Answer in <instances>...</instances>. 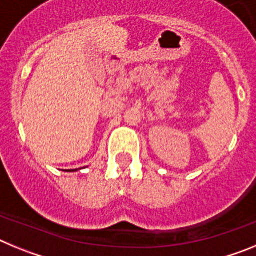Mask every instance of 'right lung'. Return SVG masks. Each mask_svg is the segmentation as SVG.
I'll use <instances>...</instances> for the list:
<instances>
[{
    "label": "right lung",
    "mask_w": 256,
    "mask_h": 256,
    "mask_svg": "<svg viewBox=\"0 0 256 256\" xmlns=\"http://www.w3.org/2000/svg\"><path fill=\"white\" fill-rule=\"evenodd\" d=\"M70 170H74V169H70Z\"/></svg>",
    "instance_id": "add662e5"
}]
</instances>
